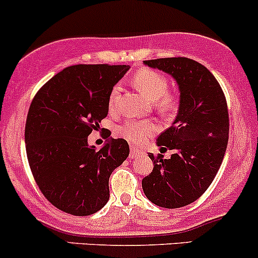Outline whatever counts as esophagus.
<instances>
[{
	"mask_svg": "<svg viewBox=\"0 0 258 258\" xmlns=\"http://www.w3.org/2000/svg\"><path fill=\"white\" fill-rule=\"evenodd\" d=\"M143 155V151H140L139 149L135 148V147H130V155L129 158H137V156Z\"/></svg>",
	"mask_w": 258,
	"mask_h": 258,
	"instance_id": "esophagus-1",
	"label": "esophagus"
}]
</instances>
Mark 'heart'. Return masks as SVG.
<instances>
[{
	"mask_svg": "<svg viewBox=\"0 0 258 258\" xmlns=\"http://www.w3.org/2000/svg\"><path fill=\"white\" fill-rule=\"evenodd\" d=\"M135 87L147 99L154 102V105L161 113H170L176 109L179 99L175 93L169 92V79L159 72L144 68L134 74L132 79ZM120 98V87L114 86L108 98V109L110 113L118 110ZM155 123L151 120H128L118 129L120 137L135 145H140L156 133Z\"/></svg>",
	"mask_w": 258,
	"mask_h": 258,
	"instance_id": "1",
	"label": "heart"
}]
</instances>
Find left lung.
I'll return each mask as SVG.
<instances>
[{
	"mask_svg": "<svg viewBox=\"0 0 258 258\" xmlns=\"http://www.w3.org/2000/svg\"><path fill=\"white\" fill-rule=\"evenodd\" d=\"M151 68L171 74L180 89V107L175 121L158 137L161 151L149 158L153 171L143 179V191L155 205L177 209L198 200L214 181L228 142L226 97L205 66L186 57L144 60Z\"/></svg>",
	"mask_w": 258,
	"mask_h": 258,
	"instance_id": "left-lung-1",
	"label": "left lung"
}]
</instances>
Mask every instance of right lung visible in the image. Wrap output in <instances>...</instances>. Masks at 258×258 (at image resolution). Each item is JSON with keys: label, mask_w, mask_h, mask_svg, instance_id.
<instances>
[{"label": "right lung", "mask_w": 258, "mask_h": 258, "mask_svg": "<svg viewBox=\"0 0 258 258\" xmlns=\"http://www.w3.org/2000/svg\"><path fill=\"white\" fill-rule=\"evenodd\" d=\"M128 70L71 66L32 99L25 128L28 164L44 198L60 211L88 216L109 200V177L128 158L129 145L110 139L97 151L88 135L108 115L110 90Z\"/></svg>", "instance_id": "1"}]
</instances>
